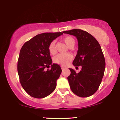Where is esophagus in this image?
Listing matches in <instances>:
<instances>
[{
  "instance_id": "1",
  "label": "esophagus",
  "mask_w": 120,
  "mask_h": 120,
  "mask_svg": "<svg viewBox=\"0 0 120 120\" xmlns=\"http://www.w3.org/2000/svg\"><path fill=\"white\" fill-rule=\"evenodd\" d=\"M66 67H64V66H62L61 67V69H66Z\"/></svg>"
}]
</instances>
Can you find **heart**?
I'll use <instances>...</instances> for the list:
<instances>
[{
    "label": "heart",
    "mask_w": 120,
    "mask_h": 120,
    "mask_svg": "<svg viewBox=\"0 0 120 120\" xmlns=\"http://www.w3.org/2000/svg\"><path fill=\"white\" fill-rule=\"evenodd\" d=\"M63 41L66 43L69 47H73L75 43L74 38L70 36H67L63 38ZM56 42L52 41L50 43L48 46V50L51 54H54L56 53ZM72 56L70 54H59L55 56L53 58L54 63L59 64L62 66H66L68 64L72 59Z\"/></svg>",
    "instance_id": "heart-1"
}]
</instances>
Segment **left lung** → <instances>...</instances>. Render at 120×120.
I'll return each mask as SVG.
<instances>
[{"label":"left lung","instance_id":"1","mask_svg":"<svg viewBox=\"0 0 120 120\" xmlns=\"http://www.w3.org/2000/svg\"><path fill=\"white\" fill-rule=\"evenodd\" d=\"M63 33L77 38L78 50L72 64L77 68L82 67L78 73L69 68L71 74L67 79L71 90L81 97L90 96L98 89L104 74L105 60L101 46L94 36L82 30L74 29Z\"/></svg>","mask_w":120,"mask_h":120}]
</instances>
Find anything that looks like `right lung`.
I'll use <instances>...</instances> for the list:
<instances>
[{"instance_id":"add662e5","label":"right lung","mask_w":120,"mask_h":120,"mask_svg":"<svg viewBox=\"0 0 120 120\" xmlns=\"http://www.w3.org/2000/svg\"><path fill=\"white\" fill-rule=\"evenodd\" d=\"M63 32L44 33L26 42L20 51L17 71L22 87L30 96L42 98L56 89V80L61 73L59 64H52L49 52L50 43ZM52 65V69H44Z\"/></svg>"}]
</instances>
